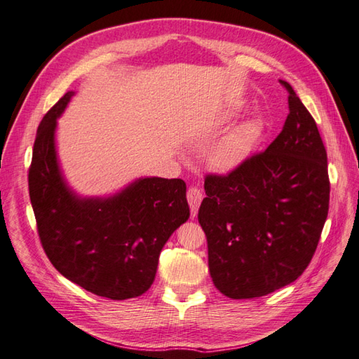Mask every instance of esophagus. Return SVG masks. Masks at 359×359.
<instances>
[{"instance_id":"obj_1","label":"esophagus","mask_w":359,"mask_h":359,"mask_svg":"<svg viewBox=\"0 0 359 359\" xmlns=\"http://www.w3.org/2000/svg\"><path fill=\"white\" fill-rule=\"evenodd\" d=\"M203 198H204V195H203V192H201V189H198V187H195V186L189 187V190H187V201H189L190 212H192V217H194V218L196 217L198 207H200V204H201V201H203Z\"/></svg>"}]
</instances>
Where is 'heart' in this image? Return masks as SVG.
<instances>
[{"label": "heart", "mask_w": 359, "mask_h": 359, "mask_svg": "<svg viewBox=\"0 0 359 359\" xmlns=\"http://www.w3.org/2000/svg\"><path fill=\"white\" fill-rule=\"evenodd\" d=\"M232 115L233 114H229L227 118H232ZM261 133L262 124L258 119H249V121L238 126L215 147L212 154L213 164L221 170L235 169L250 155L253 147L257 146V142L261 138Z\"/></svg>", "instance_id": "b5f03b06"}]
</instances>
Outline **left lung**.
Masks as SVG:
<instances>
[{
    "label": "left lung",
    "instance_id": "8db88e82",
    "mask_svg": "<svg viewBox=\"0 0 359 359\" xmlns=\"http://www.w3.org/2000/svg\"><path fill=\"white\" fill-rule=\"evenodd\" d=\"M289 115L264 152L227 175H207L198 221L212 281L232 299L264 297L297 280L329 213L327 154L313 116L292 86Z\"/></svg>",
    "mask_w": 359,
    "mask_h": 359
}]
</instances>
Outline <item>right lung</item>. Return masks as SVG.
Listing matches in <instances>:
<instances>
[{"label": "right lung", "mask_w": 359, "mask_h": 359, "mask_svg": "<svg viewBox=\"0 0 359 359\" xmlns=\"http://www.w3.org/2000/svg\"><path fill=\"white\" fill-rule=\"evenodd\" d=\"M74 92L43 118L29 169L38 235L53 267L109 299L137 298L152 285L159 253L189 219L186 182L140 178L107 198H81L62 177L55 149L57 119Z\"/></svg>", "instance_id": "add662e5"}]
</instances>
